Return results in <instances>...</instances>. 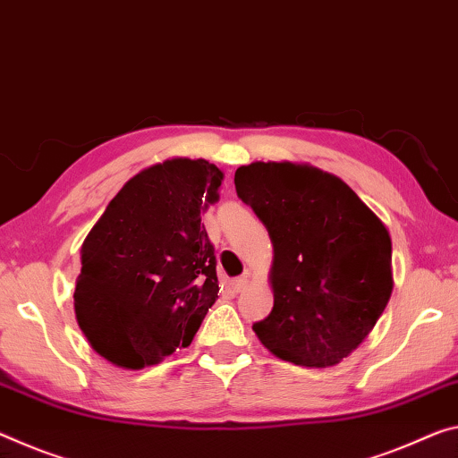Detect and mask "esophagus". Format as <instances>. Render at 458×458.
<instances>
[{
	"mask_svg": "<svg viewBox=\"0 0 458 458\" xmlns=\"http://www.w3.org/2000/svg\"><path fill=\"white\" fill-rule=\"evenodd\" d=\"M230 285H232V289H234L236 293H241V292H244L246 285H249V279H246V277H238V279L232 281Z\"/></svg>",
	"mask_w": 458,
	"mask_h": 458,
	"instance_id": "esophagus-1",
	"label": "esophagus"
}]
</instances>
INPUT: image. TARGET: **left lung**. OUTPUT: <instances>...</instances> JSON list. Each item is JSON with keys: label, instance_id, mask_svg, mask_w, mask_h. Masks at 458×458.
Instances as JSON below:
<instances>
[{"label": "left lung", "instance_id": "obj_1", "mask_svg": "<svg viewBox=\"0 0 458 458\" xmlns=\"http://www.w3.org/2000/svg\"><path fill=\"white\" fill-rule=\"evenodd\" d=\"M234 185L273 242V310L252 330L293 365H338L391 297L386 224L343 179L311 165L250 163Z\"/></svg>", "mask_w": 458, "mask_h": 458}]
</instances>
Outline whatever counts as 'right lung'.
I'll return each mask as SVG.
<instances>
[{
	"label": "right lung",
	"instance_id": "add662e5",
	"mask_svg": "<svg viewBox=\"0 0 458 458\" xmlns=\"http://www.w3.org/2000/svg\"><path fill=\"white\" fill-rule=\"evenodd\" d=\"M224 173L198 158H169L134 175L81 246L79 328L122 369L161 362L191 344L214 306L216 255L201 212Z\"/></svg>",
	"mask_w": 458,
	"mask_h": 458
}]
</instances>
